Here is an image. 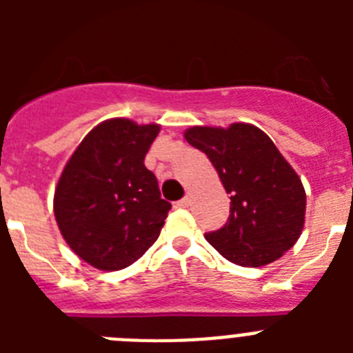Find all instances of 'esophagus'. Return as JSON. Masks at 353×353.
I'll return each instance as SVG.
<instances>
[{
  "mask_svg": "<svg viewBox=\"0 0 353 353\" xmlns=\"http://www.w3.org/2000/svg\"><path fill=\"white\" fill-rule=\"evenodd\" d=\"M191 196H185V198H182L179 201V207H182V208H187V207H191Z\"/></svg>",
  "mask_w": 353,
  "mask_h": 353,
  "instance_id": "34e87169",
  "label": "esophagus"
}]
</instances>
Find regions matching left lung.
<instances>
[{"instance_id": "obj_1", "label": "left lung", "mask_w": 353, "mask_h": 353, "mask_svg": "<svg viewBox=\"0 0 353 353\" xmlns=\"http://www.w3.org/2000/svg\"><path fill=\"white\" fill-rule=\"evenodd\" d=\"M187 143L201 150L230 194V217L205 239L232 263L261 267L293 248L304 228L305 192L272 139L249 123L191 127Z\"/></svg>"}]
</instances>
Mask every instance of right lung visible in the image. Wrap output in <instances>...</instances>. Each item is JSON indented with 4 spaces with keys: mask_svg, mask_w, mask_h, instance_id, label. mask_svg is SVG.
<instances>
[{
    "mask_svg": "<svg viewBox=\"0 0 353 353\" xmlns=\"http://www.w3.org/2000/svg\"><path fill=\"white\" fill-rule=\"evenodd\" d=\"M159 130L125 118L102 121L58 180L56 223L72 251L95 269H125L159 239L171 203L145 166Z\"/></svg>",
    "mask_w": 353,
    "mask_h": 353,
    "instance_id": "add662e5",
    "label": "right lung"
}]
</instances>
